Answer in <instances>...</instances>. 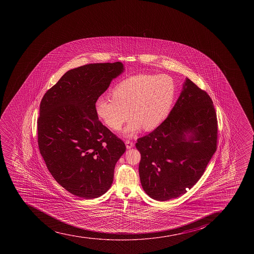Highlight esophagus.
I'll return each mask as SVG.
<instances>
[{
    "label": "esophagus",
    "mask_w": 254,
    "mask_h": 254,
    "mask_svg": "<svg viewBox=\"0 0 254 254\" xmlns=\"http://www.w3.org/2000/svg\"><path fill=\"white\" fill-rule=\"evenodd\" d=\"M126 146H127V148L131 149L132 146H134V143L132 141H126Z\"/></svg>",
    "instance_id": "1"
}]
</instances>
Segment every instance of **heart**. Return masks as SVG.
Instances as JSON below:
<instances>
[{"label": "heart", "instance_id": "obj_1", "mask_svg": "<svg viewBox=\"0 0 254 254\" xmlns=\"http://www.w3.org/2000/svg\"><path fill=\"white\" fill-rule=\"evenodd\" d=\"M176 95V82L171 76L141 73L117 84L113 98L96 101V114L109 128L118 131L130 117L124 136H134L141 129L151 131L168 115Z\"/></svg>", "mask_w": 254, "mask_h": 254}]
</instances>
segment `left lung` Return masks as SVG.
Returning <instances> with one entry per match:
<instances>
[{"mask_svg":"<svg viewBox=\"0 0 254 254\" xmlns=\"http://www.w3.org/2000/svg\"><path fill=\"white\" fill-rule=\"evenodd\" d=\"M218 121L205 91L186 78L166 120L140 137L139 175L151 198L166 201L192 188L203 176L217 149Z\"/></svg>","mask_w":254,"mask_h":254,"instance_id":"left-lung-1","label":"left lung"}]
</instances>
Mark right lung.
Instances as JSON below:
<instances>
[{"label":"right lung","instance_id":"1","mask_svg":"<svg viewBox=\"0 0 254 254\" xmlns=\"http://www.w3.org/2000/svg\"><path fill=\"white\" fill-rule=\"evenodd\" d=\"M123 70L121 62L73 68L40 102V154L55 180L73 195L98 198L113 184L126 146L98 120L95 103Z\"/></svg>","mask_w":254,"mask_h":254}]
</instances>
